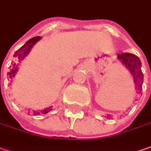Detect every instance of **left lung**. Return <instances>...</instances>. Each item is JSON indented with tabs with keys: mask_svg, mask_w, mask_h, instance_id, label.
Returning a JSON list of instances; mask_svg holds the SVG:
<instances>
[{
	"mask_svg": "<svg viewBox=\"0 0 151 151\" xmlns=\"http://www.w3.org/2000/svg\"><path fill=\"white\" fill-rule=\"evenodd\" d=\"M118 58L121 61V63L127 68L130 72V73L132 74L135 88H138V89L139 88L141 89L144 76L141 71V62L139 58L137 56L129 52H124L121 54H119Z\"/></svg>",
	"mask_w": 151,
	"mask_h": 151,
	"instance_id": "left-lung-1",
	"label": "left lung"
}]
</instances>
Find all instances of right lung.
I'll return each mask as SVG.
<instances>
[{"instance_id":"1","label":"right lung","mask_w":151,"mask_h":151,"mask_svg":"<svg viewBox=\"0 0 151 151\" xmlns=\"http://www.w3.org/2000/svg\"><path fill=\"white\" fill-rule=\"evenodd\" d=\"M41 39V37H32V38H31L30 40H28L25 44L22 47H20L16 52H15V54H14V57L17 58V59L18 60V61H22V60L24 59V58L27 56V55L28 54L29 52H30V50L32 49V47H33L34 45L36 42H37L39 40ZM17 68H18V64H17L16 63L13 64V67H12V68H11V70L9 71L7 73V75L8 77L10 78H12L15 77L16 75V73H17ZM52 107H49V108H46L45 109H43L42 111H41L42 114H47V113H48L49 111L52 110V109H51ZM34 114H35V115H37V114H39L40 112H37V111H34Z\"/></svg>"}]
</instances>
